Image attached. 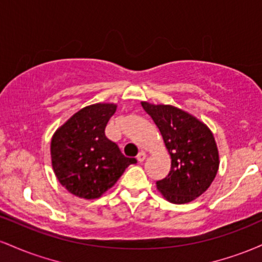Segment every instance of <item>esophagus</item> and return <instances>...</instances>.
<instances>
[{"label":"esophagus","mask_w":262,"mask_h":262,"mask_svg":"<svg viewBox=\"0 0 262 262\" xmlns=\"http://www.w3.org/2000/svg\"><path fill=\"white\" fill-rule=\"evenodd\" d=\"M146 152L145 151H140L139 154H138V156H137V160L139 161V162H144L145 161V159H146Z\"/></svg>","instance_id":"34e87169"}]
</instances>
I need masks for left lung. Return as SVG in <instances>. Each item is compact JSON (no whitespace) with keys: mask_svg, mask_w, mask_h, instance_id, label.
Masks as SVG:
<instances>
[{"mask_svg":"<svg viewBox=\"0 0 262 262\" xmlns=\"http://www.w3.org/2000/svg\"><path fill=\"white\" fill-rule=\"evenodd\" d=\"M159 128L171 156V169L156 187L171 203L196 200L217 175L219 155L212 132L196 117L169 104L141 102Z\"/></svg>","mask_w":262,"mask_h":262,"instance_id":"8db88e82","label":"left lung"}]
</instances>
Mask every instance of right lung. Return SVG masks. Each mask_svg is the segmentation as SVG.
<instances>
[{"instance_id":"obj_1","label":"right lung","mask_w":262,"mask_h":262,"mask_svg":"<svg viewBox=\"0 0 262 262\" xmlns=\"http://www.w3.org/2000/svg\"><path fill=\"white\" fill-rule=\"evenodd\" d=\"M113 103H97L75 113L54 134L50 145L55 176L75 196L98 198L122 176L134 158H125L104 134Z\"/></svg>"}]
</instances>
